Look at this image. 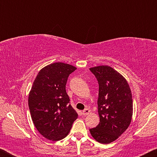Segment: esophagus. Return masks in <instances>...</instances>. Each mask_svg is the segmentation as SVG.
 I'll return each mask as SVG.
<instances>
[{
  "instance_id": "esophagus-1",
  "label": "esophagus",
  "mask_w": 157,
  "mask_h": 157,
  "mask_svg": "<svg viewBox=\"0 0 157 157\" xmlns=\"http://www.w3.org/2000/svg\"><path fill=\"white\" fill-rule=\"evenodd\" d=\"M90 113V110L89 109H85L83 111H82V113H83L84 116H86Z\"/></svg>"
}]
</instances>
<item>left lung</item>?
Here are the masks:
<instances>
[{
  "label": "left lung",
  "mask_w": 157,
  "mask_h": 157,
  "mask_svg": "<svg viewBox=\"0 0 157 157\" xmlns=\"http://www.w3.org/2000/svg\"><path fill=\"white\" fill-rule=\"evenodd\" d=\"M90 71L99 84L98 109L100 123L89 130L97 141L108 144L118 139L131 123V90L126 79L110 66H96Z\"/></svg>",
  "instance_id": "8db88e82"
}]
</instances>
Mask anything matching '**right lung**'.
I'll return each mask as SVG.
<instances>
[{"instance_id": "1", "label": "right lung", "mask_w": 157, "mask_h": 157, "mask_svg": "<svg viewBox=\"0 0 157 157\" xmlns=\"http://www.w3.org/2000/svg\"><path fill=\"white\" fill-rule=\"evenodd\" d=\"M75 70L67 63H51L39 71L32 86L28 98L32 119L38 132L48 140L65 138L78 117L66 91L68 76Z\"/></svg>"}]
</instances>
